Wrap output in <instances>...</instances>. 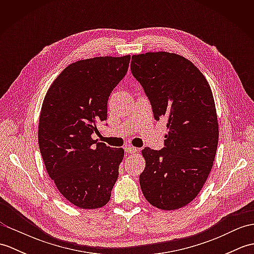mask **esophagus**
Wrapping results in <instances>:
<instances>
[{"instance_id":"obj_1","label":"esophagus","mask_w":254,"mask_h":254,"mask_svg":"<svg viewBox=\"0 0 254 254\" xmlns=\"http://www.w3.org/2000/svg\"><path fill=\"white\" fill-rule=\"evenodd\" d=\"M124 150H126L127 154H133V153L137 152V148L133 147V146H126V147H124Z\"/></svg>"}]
</instances>
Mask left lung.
I'll use <instances>...</instances> for the list:
<instances>
[{
	"mask_svg": "<svg viewBox=\"0 0 254 254\" xmlns=\"http://www.w3.org/2000/svg\"><path fill=\"white\" fill-rule=\"evenodd\" d=\"M132 75L145 91L155 120L168 133L164 148L145 147L139 185L160 209H178L193 201L213 167L218 123L212 90L204 75L186 58L168 52L132 57Z\"/></svg>",
	"mask_w": 254,
	"mask_h": 254,
	"instance_id": "1",
	"label": "left lung"
}]
</instances>
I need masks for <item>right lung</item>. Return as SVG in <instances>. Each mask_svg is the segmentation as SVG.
Returning a JSON list of instances; mask_svg holds the SVG:
<instances>
[{
  "instance_id": "obj_1",
  "label": "right lung",
  "mask_w": 254,
  "mask_h": 254,
  "mask_svg": "<svg viewBox=\"0 0 254 254\" xmlns=\"http://www.w3.org/2000/svg\"><path fill=\"white\" fill-rule=\"evenodd\" d=\"M131 57H99L69 64L47 91L38 142L48 175L69 203L86 209L109 202L123 148L93 139L107 120L108 99Z\"/></svg>"
}]
</instances>
